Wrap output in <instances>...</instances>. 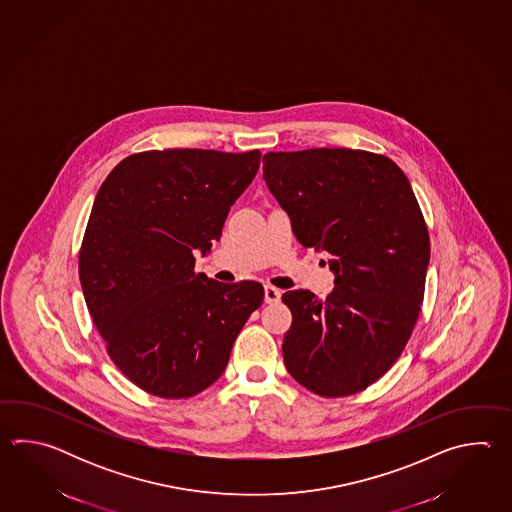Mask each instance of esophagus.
Returning a JSON list of instances; mask_svg holds the SVG:
<instances>
[{
	"instance_id": "34e87169",
	"label": "esophagus",
	"mask_w": 512,
	"mask_h": 512,
	"mask_svg": "<svg viewBox=\"0 0 512 512\" xmlns=\"http://www.w3.org/2000/svg\"><path fill=\"white\" fill-rule=\"evenodd\" d=\"M280 298H282V291H280V289H276V287H272V285L265 287V302H267V304H278Z\"/></svg>"
}]
</instances>
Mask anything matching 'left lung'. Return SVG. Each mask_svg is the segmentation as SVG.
<instances>
[{
  "instance_id": "8db88e82",
  "label": "left lung",
  "mask_w": 512,
  "mask_h": 512,
  "mask_svg": "<svg viewBox=\"0 0 512 512\" xmlns=\"http://www.w3.org/2000/svg\"><path fill=\"white\" fill-rule=\"evenodd\" d=\"M263 179L335 274L326 300L283 293L285 368L322 397L362 392L399 359L423 304L430 238L410 181L392 159L348 148L265 153Z\"/></svg>"
}]
</instances>
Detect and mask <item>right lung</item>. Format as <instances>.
Listing matches in <instances>:
<instances>
[{
    "label": "right lung",
    "mask_w": 512,
    "mask_h": 512,
    "mask_svg": "<svg viewBox=\"0 0 512 512\" xmlns=\"http://www.w3.org/2000/svg\"><path fill=\"white\" fill-rule=\"evenodd\" d=\"M260 159V150L135 153L98 188L80 283L109 357L144 392L186 399L218 381L263 302L261 283L194 271V252L219 241Z\"/></svg>",
    "instance_id": "add662e5"
}]
</instances>
